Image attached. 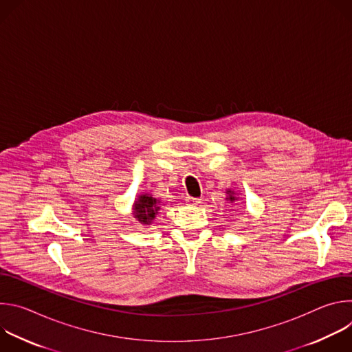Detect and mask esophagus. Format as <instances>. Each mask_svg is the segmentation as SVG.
I'll return each mask as SVG.
<instances>
[{
	"label": "esophagus",
	"mask_w": 352,
	"mask_h": 352,
	"mask_svg": "<svg viewBox=\"0 0 352 352\" xmlns=\"http://www.w3.org/2000/svg\"><path fill=\"white\" fill-rule=\"evenodd\" d=\"M200 200H202V199L193 197V196H188V197H186V204H188L189 206H196V205L200 204Z\"/></svg>",
	"instance_id": "1"
}]
</instances>
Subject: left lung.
I'll use <instances>...</instances> for the list:
<instances>
[{
  "label": "left lung",
  "instance_id": "1",
  "mask_svg": "<svg viewBox=\"0 0 352 352\" xmlns=\"http://www.w3.org/2000/svg\"><path fill=\"white\" fill-rule=\"evenodd\" d=\"M226 202H228V204H231V205H234L235 202H238V196H236V193L232 190V189H226ZM235 209L236 208H234L232 210L235 212Z\"/></svg>",
  "mask_w": 352,
  "mask_h": 352
}]
</instances>
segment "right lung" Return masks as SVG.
<instances>
[{
    "label": "right lung",
    "mask_w": 352,
    "mask_h": 352,
    "mask_svg": "<svg viewBox=\"0 0 352 352\" xmlns=\"http://www.w3.org/2000/svg\"><path fill=\"white\" fill-rule=\"evenodd\" d=\"M160 204L162 200L155 197L152 193L142 192L136 196L132 205V214L142 226L147 227L155 221L156 216L159 214V210L162 209Z\"/></svg>",
    "instance_id": "1"
}]
</instances>
